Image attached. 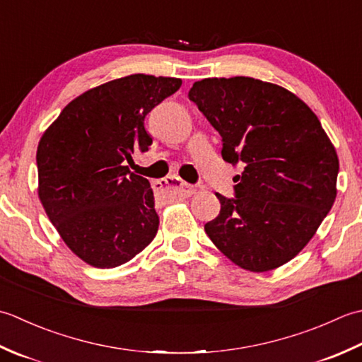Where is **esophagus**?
Masks as SVG:
<instances>
[{
	"label": "esophagus",
	"mask_w": 362,
	"mask_h": 362,
	"mask_svg": "<svg viewBox=\"0 0 362 362\" xmlns=\"http://www.w3.org/2000/svg\"><path fill=\"white\" fill-rule=\"evenodd\" d=\"M160 184V187H164L167 190L173 192L176 195H181V197H190L195 194V187L190 186V184L184 182L182 180H180L178 176H168Z\"/></svg>",
	"instance_id": "1"
}]
</instances>
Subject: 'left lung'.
Segmentation results:
<instances>
[{
  "mask_svg": "<svg viewBox=\"0 0 362 362\" xmlns=\"http://www.w3.org/2000/svg\"><path fill=\"white\" fill-rule=\"evenodd\" d=\"M234 167V197L204 225L220 252L250 272L291 261L336 200L339 159L320 120L284 87L245 76L197 81L189 92Z\"/></svg>",
  "mask_w": 362,
  "mask_h": 362,
  "instance_id": "8db88e82",
  "label": "left lung"
}]
</instances>
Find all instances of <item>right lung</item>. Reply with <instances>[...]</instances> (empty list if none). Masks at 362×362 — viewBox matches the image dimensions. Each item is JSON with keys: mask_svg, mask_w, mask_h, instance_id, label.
Listing matches in <instances>:
<instances>
[{"mask_svg": "<svg viewBox=\"0 0 362 362\" xmlns=\"http://www.w3.org/2000/svg\"><path fill=\"white\" fill-rule=\"evenodd\" d=\"M181 84L142 73L109 81L69 103L43 132L39 198L67 247L93 267H119L158 233L150 181L127 162L148 151L145 117Z\"/></svg>", "mask_w": 362, "mask_h": 362, "instance_id": "add662e5", "label": "right lung"}]
</instances>
